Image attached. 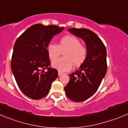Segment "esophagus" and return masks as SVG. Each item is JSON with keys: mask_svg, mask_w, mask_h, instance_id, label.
<instances>
[{"mask_svg": "<svg viewBox=\"0 0 128 128\" xmlns=\"http://www.w3.org/2000/svg\"><path fill=\"white\" fill-rule=\"evenodd\" d=\"M62 74H63V73L62 72H60V71L58 72V75H59V76H61Z\"/></svg>", "mask_w": 128, "mask_h": 128, "instance_id": "obj_1", "label": "esophagus"}]
</instances>
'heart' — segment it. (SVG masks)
I'll return each instance as SVG.
<instances>
[{"mask_svg": "<svg viewBox=\"0 0 128 128\" xmlns=\"http://www.w3.org/2000/svg\"><path fill=\"white\" fill-rule=\"evenodd\" d=\"M64 52V58L55 60ZM48 56L51 60L53 68L59 71H68L72 67L80 66L87 58L86 48L81 45V41L74 36L66 35L59 39V44L50 43L47 47Z\"/></svg>", "mask_w": 128, "mask_h": 128, "instance_id": "obj_1", "label": "heart"}]
</instances>
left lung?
<instances>
[{"mask_svg": "<svg viewBox=\"0 0 128 128\" xmlns=\"http://www.w3.org/2000/svg\"><path fill=\"white\" fill-rule=\"evenodd\" d=\"M68 30L81 38L88 50L84 62L78 70L69 74L70 80L64 87L66 96L70 100L81 102L96 92L106 75L107 52L102 40L90 30L70 28Z\"/></svg>", "mask_w": 128, "mask_h": 128, "instance_id": "obj_1", "label": "left lung"}]
</instances>
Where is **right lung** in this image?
Returning <instances> with one entry per match:
<instances>
[{
    "mask_svg": "<svg viewBox=\"0 0 128 128\" xmlns=\"http://www.w3.org/2000/svg\"><path fill=\"white\" fill-rule=\"evenodd\" d=\"M64 27L36 24L28 27L16 40L11 60V69L21 91L32 100L49 93L58 71L50 68L47 47L53 36Z\"/></svg>",
    "mask_w": 128,
    "mask_h": 128,
    "instance_id": "obj_1",
    "label": "right lung"
}]
</instances>
